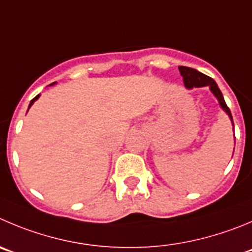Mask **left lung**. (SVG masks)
<instances>
[{
  "label": "left lung",
  "mask_w": 252,
  "mask_h": 252,
  "mask_svg": "<svg viewBox=\"0 0 252 252\" xmlns=\"http://www.w3.org/2000/svg\"><path fill=\"white\" fill-rule=\"evenodd\" d=\"M179 70H180V74L183 76V81H184V84L187 88L190 89V88H192V87H209V88H210V91L213 92L214 95L218 98L220 107H221L222 109L226 112V114L229 115L230 119H231V122H232L231 112H230L229 107H227L226 103H225V99H224V97H222L221 91L219 89L218 84H216V82L214 81L213 78L205 76L204 73L199 72V70L194 69V68L184 67V65H180ZM232 124H234V122H232Z\"/></svg>",
  "instance_id": "1"
}]
</instances>
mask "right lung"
Masks as SVG:
<instances>
[{"label":"right lung","instance_id":"obj_1","mask_svg":"<svg viewBox=\"0 0 252 252\" xmlns=\"http://www.w3.org/2000/svg\"><path fill=\"white\" fill-rule=\"evenodd\" d=\"M55 83H56V82H55ZM55 83H52V84H49V86H53V84H55ZM38 97H39V94H38V95H36V97H34V98H33V99L31 100L30 105H28V109H30V107H31V105L33 104V103H34V100H37V99H38Z\"/></svg>","mask_w":252,"mask_h":252}]
</instances>
